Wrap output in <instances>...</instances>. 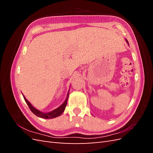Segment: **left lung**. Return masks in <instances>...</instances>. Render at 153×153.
Masks as SVG:
<instances>
[{
  "mask_svg": "<svg viewBox=\"0 0 153 153\" xmlns=\"http://www.w3.org/2000/svg\"><path fill=\"white\" fill-rule=\"evenodd\" d=\"M125 40H126V42H127V43H128V45H129V43H128V40L127 39H125Z\"/></svg>",
  "mask_w": 153,
  "mask_h": 153,
  "instance_id": "left-lung-1",
  "label": "left lung"
}]
</instances>
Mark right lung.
Returning <instances> with one entry per match:
<instances>
[{
  "mask_svg": "<svg viewBox=\"0 0 153 153\" xmlns=\"http://www.w3.org/2000/svg\"><path fill=\"white\" fill-rule=\"evenodd\" d=\"M69 94V92L68 91L65 101H64V103L61 106H59L58 108H55L53 110L51 111V112H41V111H39V110L36 109L35 107H34V106L32 105V104L29 102V101L25 98V97L24 95H23V96H24V98L25 101V102L27 103V105L29 106V107L30 110L32 111V112L34 114H35L36 116L43 118V119H53V118L60 116V115L64 112V111L65 110V108L67 105Z\"/></svg>",
  "mask_w": 153,
  "mask_h": 153,
  "instance_id": "right-lung-1",
  "label": "right lung"
}]
</instances>
